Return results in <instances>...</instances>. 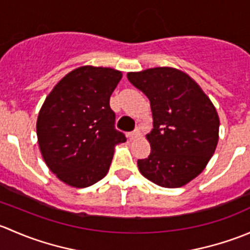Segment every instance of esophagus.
<instances>
[{
  "mask_svg": "<svg viewBox=\"0 0 250 250\" xmlns=\"http://www.w3.org/2000/svg\"><path fill=\"white\" fill-rule=\"evenodd\" d=\"M138 135H139V130L135 129V130H133V132L128 133L127 137H128V139H129V140H133V139H135V138H137Z\"/></svg>",
  "mask_w": 250,
  "mask_h": 250,
  "instance_id": "1",
  "label": "esophagus"
}]
</instances>
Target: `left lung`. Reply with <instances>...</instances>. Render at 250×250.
<instances>
[{
  "label": "left lung",
  "instance_id": "left-lung-1",
  "mask_svg": "<svg viewBox=\"0 0 250 250\" xmlns=\"http://www.w3.org/2000/svg\"><path fill=\"white\" fill-rule=\"evenodd\" d=\"M148 98L153 128L151 152L138 160L140 173L162 188H180L198 175L215 151L219 117L210 99L188 75L172 67L129 72Z\"/></svg>",
  "mask_w": 250,
  "mask_h": 250
}]
</instances>
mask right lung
Instances as JSON below:
<instances>
[{
    "instance_id": "add662e5",
    "label": "right lung",
    "mask_w": 250,
    "mask_h": 250,
    "mask_svg": "<svg viewBox=\"0 0 250 250\" xmlns=\"http://www.w3.org/2000/svg\"><path fill=\"white\" fill-rule=\"evenodd\" d=\"M122 74L109 67L82 66L58 82L37 118L41 153L50 170L74 188L104 178L113 146L127 140L116 129L110 97Z\"/></svg>"
}]
</instances>
